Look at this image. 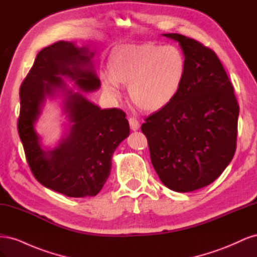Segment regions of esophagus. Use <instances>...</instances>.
Masks as SVG:
<instances>
[{
  "instance_id": "esophagus-1",
  "label": "esophagus",
  "mask_w": 257,
  "mask_h": 257,
  "mask_svg": "<svg viewBox=\"0 0 257 257\" xmlns=\"http://www.w3.org/2000/svg\"><path fill=\"white\" fill-rule=\"evenodd\" d=\"M128 123H130V127L132 131H137L139 128V126H141V123H139V121L136 118H134V116H130Z\"/></svg>"
}]
</instances>
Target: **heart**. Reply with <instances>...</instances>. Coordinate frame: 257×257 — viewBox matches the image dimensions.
I'll return each instance as SVG.
<instances>
[{
	"instance_id": "heart-1",
	"label": "heart",
	"mask_w": 257,
	"mask_h": 257,
	"mask_svg": "<svg viewBox=\"0 0 257 257\" xmlns=\"http://www.w3.org/2000/svg\"><path fill=\"white\" fill-rule=\"evenodd\" d=\"M186 61L174 45L128 46L112 60L111 69L100 73L108 95L119 97L130 83L132 99L145 109H159L175 98L183 83Z\"/></svg>"
}]
</instances>
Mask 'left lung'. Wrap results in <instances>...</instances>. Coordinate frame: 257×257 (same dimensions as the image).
Segmentation results:
<instances>
[{"label":"left lung","instance_id":"1","mask_svg":"<svg viewBox=\"0 0 257 257\" xmlns=\"http://www.w3.org/2000/svg\"><path fill=\"white\" fill-rule=\"evenodd\" d=\"M163 35L183 50L185 77L172 102L145 118L142 132L161 181L173 191L192 192L212 183L234 157L239 105L212 49L181 34Z\"/></svg>","mask_w":257,"mask_h":257}]
</instances>
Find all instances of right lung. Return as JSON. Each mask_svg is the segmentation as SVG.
Masks as SVG:
<instances>
[{
	"instance_id": "right-lung-1",
	"label": "right lung",
	"mask_w": 257,
	"mask_h": 257,
	"mask_svg": "<svg viewBox=\"0 0 257 257\" xmlns=\"http://www.w3.org/2000/svg\"><path fill=\"white\" fill-rule=\"evenodd\" d=\"M88 48L60 41L38 52L20 87L18 133L31 172L46 188L68 197L95 196L110 175L115 148L130 134L125 112L100 109L81 93L67 89L59 75L69 76L79 89H98ZM65 93L66 111L73 123L70 134L52 152L41 149L34 123L46 95Z\"/></svg>"
}]
</instances>
